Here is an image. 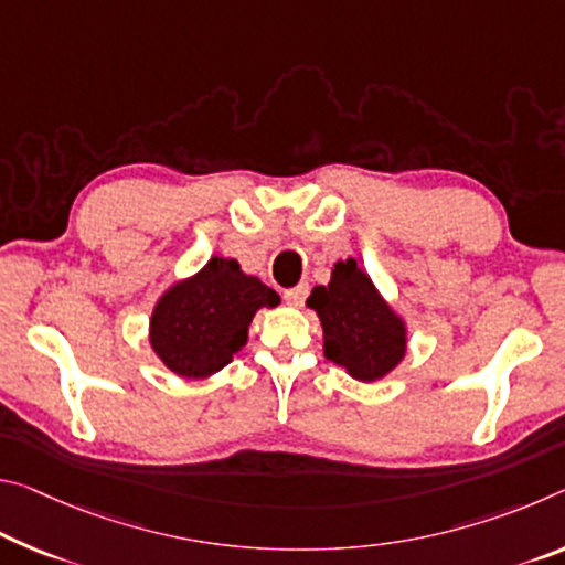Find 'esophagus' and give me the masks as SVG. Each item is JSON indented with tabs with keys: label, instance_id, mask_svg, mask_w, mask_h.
Here are the masks:
<instances>
[{
	"label": "esophagus",
	"instance_id": "esophagus-1",
	"mask_svg": "<svg viewBox=\"0 0 565 565\" xmlns=\"http://www.w3.org/2000/svg\"><path fill=\"white\" fill-rule=\"evenodd\" d=\"M307 297H309V286L307 284H299V286H294V289L284 291V301L294 309H301L303 301H307Z\"/></svg>",
	"mask_w": 565,
	"mask_h": 565
}]
</instances>
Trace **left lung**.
Wrapping results in <instances>:
<instances>
[{"label":"left lung","mask_w":565,"mask_h":565,"mask_svg":"<svg viewBox=\"0 0 565 565\" xmlns=\"http://www.w3.org/2000/svg\"><path fill=\"white\" fill-rule=\"evenodd\" d=\"M307 307L321 321L327 360L344 366L349 377L377 382L405 360L407 321L354 258H339L329 284L311 289Z\"/></svg>","instance_id":"obj_1"}]
</instances>
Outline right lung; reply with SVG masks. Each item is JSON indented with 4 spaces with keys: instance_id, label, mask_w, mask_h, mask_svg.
Masks as SVG:
<instances>
[{
    "instance_id": "right-lung-1",
    "label": "right lung",
    "mask_w": 565,
    "mask_h": 565,
    "mask_svg": "<svg viewBox=\"0 0 565 565\" xmlns=\"http://www.w3.org/2000/svg\"><path fill=\"white\" fill-rule=\"evenodd\" d=\"M279 303V294L246 274L236 258L211 256L201 271L160 294L150 315L148 342L178 377H213L246 347L256 311Z\"/></svg>"
}]
</instances>
